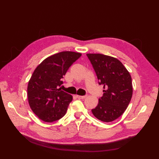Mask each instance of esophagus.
I'll return each instance as SVG.
<instances>
[{
	"label": "esophagus",
	"instance_id": "1",
	"mask_svg": "<svg viewBox=\"0 0 159 159\" xmlns=\"http://www.w3.org/2000/svg\"><path fill=\"white\" fill-rule=\"evenodd\" d=\"M76 96L77 98H79V99H84L87 97V96H79V95H76Z\"/></svg>",
	"mask_w": 159,
	"mask_h": 159
}]
</instances>
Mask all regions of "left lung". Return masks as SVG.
Returning <instances> with one entry per match:
<instances>
[{
    "label": "left lung",
    "instance_id": "left-lung-1",
    "mask_svg": "<svg viewBox=\"0 0 159 159\" xmlns=\"http://www.w3.org/2000/svg\"><path fill=\"white\" fill-rule=\"evenodd\" d=\"M98 80L104 86L103 96L92 113L97 119L109 122L126 111L133 96L130 73L120 61L102 54H87Z\"/></svg>",
    "mask_w": 159,
    "mask_h": 159
}]
</instances>
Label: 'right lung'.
I'll list each match as a JSON object with an SVG mask.
<instances>
[{"label":"right lung","mask_w":159,"mask_h":159,"mask_svg":"<svg viewBox=\"0 0 159 159\" xmlns=\"http://www.w3.org/2000/svg\"><path fill=\"white\" fill-rule=\"evenodd\" d=\"M79 52L64 51L47 57L36 67L27 87L29 106L45 122L63 117L72 102V96L59 87L69 67L80 58Z\"/></svg>","instance_id":"right-lung-1"}]
</instances>
